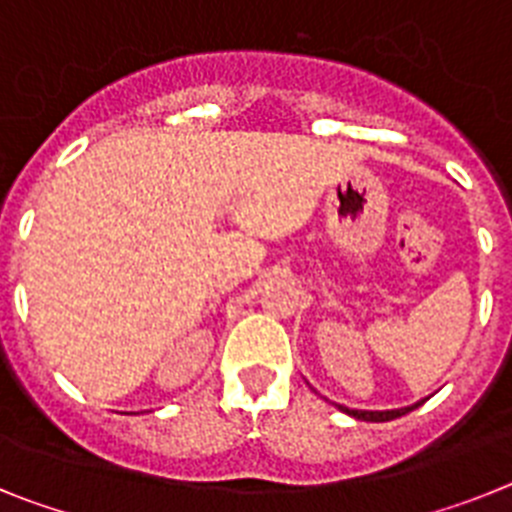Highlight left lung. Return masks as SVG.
<instances>
[{
	"label": "left lung",
	"mask_w": 512,
	"mask_h": 512,
	"mask_svg": "<svg viewBox=\"0 0 512 512\" xmlns=\"http://www.w3.org/2000/svg\"><path fill=\"white\" fill-rule=\"evenodd\" d=\"M422 404V402H420ZM420 404H412V407H404V410H386V412H366V410H348V407H340L342 412H348V415H353L355 420H366V422H389V420H397V417L407 415V412H412L415 407H420Z\"/></svg>",
	"instance_id": "left-lung-1"
}]
</instances>
